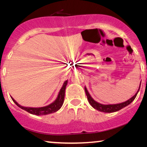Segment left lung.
<instances>
[{
    "mask_svg": "<svg viewBox=\"0 0 147 147\" xmlns=\"http://www.w3.org/2000/svg\"><path fill=\"white\" fill-rule=\"evenodd\" d=\"M141 83V82H140ZM140 84L139 86V88H138V92L135 94V95L134 96H132L131 98H130L129 100H128L127 101L122 102V103H120V104H108V105H104V104H102L98 103V102H96L93 98L91 97V96L90 95V94L88 93L87 89L85 87V92L86 94V96H87L88 98V100L89 102V103L91 104V106L93 107L94 108H95L96 110H98V111L102 112H108V113H110V112H114L116 111H118V110H121L122 108H123L124 107H126V106L129 105V104L131 103V102L133 101V100L135 99L136 95H137L138 91L140 90Z\"/></svg>",
    "mask_w": 147,
    "mask_h": 147,
    "instance_id": "1",
    "label": "left lung"
}]
</instances>
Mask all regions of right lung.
<instances>
[{
  "mask_svg": "<svg viewBox=\"0 0 147 147\" xmlns=\"http://www.w3.org/2000/svg\"><path fill=\"white\" fill-rule=\"evenodd\" d=\"M67 84V80L63 83V85L62 86V88L60 90L58 94V96L55 101L53 103H51L49 105L45 107H41V108H29V107H23L21 105H19L13 98L11 97L13 101L16 104V105L19 106V108H21V109H23L25 111H27L30 114H35V115L37 116H41V115H47V114L54 113V112H57V110H59L61 107L63 105V102H64V97H65V90L66 88V86Z\"/></svg>",
  "mask_w": 147,
  "mask_h": 147,
  "instance_id": "obj_1",
  "label": "right lung"
}]
</instances>
